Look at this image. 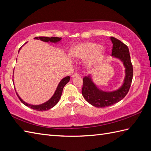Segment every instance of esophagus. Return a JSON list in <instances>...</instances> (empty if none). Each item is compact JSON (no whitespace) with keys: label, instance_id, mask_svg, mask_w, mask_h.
Returning <instances> with one entry per match:
<instances>
[{"label":"esophagus","instance_id":"34e87169","mask_svg":"<svg viewBox=\"0 0 151 151\" xmlns=\"http://www.w3.org/2000/svg\"><path fill=\"white\" fill-rule=\"evenodd\" d=\"M79 75L78 74V73H74V74H73L72 76V78H76V77H79Z\"/></svg>","mask_w":151,"mask_h":151}]
</instances>
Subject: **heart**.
Returning <instances> with one entry per match:
<instances>
[{"mask_svg": "<svg viewBox=\"0 0 151 151\" xmlns=\"http://www.w3.org/2000/svg\"><path fill=\"white\" fill-rule=\"evenodd\" d=\"M70 56L76 60L86 59L88 67H94L103 60L105 50L103 47L93 42H85L72 46L69 50Z\"/></svg>", "mask_w": 151, "mask_h": 151, "instance_id": "heart-1", "label": "heart"}]
</instances>
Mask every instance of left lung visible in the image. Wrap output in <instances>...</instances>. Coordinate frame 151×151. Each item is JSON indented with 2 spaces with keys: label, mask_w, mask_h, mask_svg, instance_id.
I'll return each mask as SVG.
<instances>
[{
  "label": "left lung",
  "mask_w": 151,
  "mask_h": 151,
  "mask_svg": "<svg viewBox=\"0 0 151 151\" xmlns=\"http://www.w3.org/2000/svg\"><path fill=\"white\" fill-rule=\"evenodd\" d=\"M113 43L111 56L118 58L125 67V78L122 85L118 90L104 91L95 85L91 76L83 78L82 94L85 100L97 108H105L120 101L128 93L133 76V69L127 46L119 40L110 37Z\"/></svg>",
  "instance_id": "8db88e82"
}]
</instances>
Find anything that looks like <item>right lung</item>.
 Returning a JSON list of instances; mask_svg holds the SVG:
<instances>
[{"mask_svg": "<svg viewBox=\"0 0 151 151\" xmlns=\"http://www.w3.org/2000/svg\"><path fill=\"white\" fill-rule=\"evenodd\" d=\"M35 39L40 40H42V41L45 42H51V43H58L60 41H61V38H58V37L49 38V37H45V36H40V37H35ZM20 49H19V50H20ZM18 52H19V51H18ZM70 79V78L69 76L65 77V78H64L63 79H62L61 81L60 82V83L58 84V87L56 88V91H55L54 95H52V97H51L48 101L44 102V103H43L42 104H40V105H32V104H29L27 103V102H24L22 99L19 97V95H18V93L17 92L16 93H17V96L18 97V98H19V99L20 100V101L22 102L24 105H25L26 106H28V107L31 108L32 109H35V110H36V111H47V110L53 108L54 106L59 102V101H60L62 92H63V88L66 85V84L68 83ZM13 82H14L13 79Z\"/></svg>", "mask_w": 151, "mask_h": 151, "instance_id": "add662e5", "label": "right lung"}]
</instances>
